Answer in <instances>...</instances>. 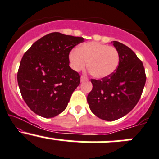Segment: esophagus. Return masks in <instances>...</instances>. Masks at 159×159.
<instances>
[{
    "mask_svg": "<svg viewBox=\"0 0 159 159\" xmlns=\"http://www.w3.org/2000/svg\"><path fill=\"white\" fill-rule=\"evenodd\" d=\"M88 78H87L86 76H84V75H81V81H88Z\"/></svg>",
    "mask_w": 159,
    "mask_h": 159,
    "instance_id": "obj_1",
    "label": "esophagus"
}]
</instances>
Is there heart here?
I'll return each instance as SVG.
<instances>
[{
	"label": "heart",
	"mask_w": 159,
	"mask_h": 159,
	"mask_svg": "<svg viewBox=\"0 0 159 159\" xmlns=\"http://www.w3.org/2000/svg\"><path fill=\"white\" fill-rule=\"evenodd\" d=\"M71 68L76 71L84 69L88 65L92 76L103 78L115 72L120 63L118 50L113 46L91 42L81 45L69 53Z\"/></svg>",
	"instance_id": "1"
}]
</instances>
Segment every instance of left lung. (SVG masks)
Here are the masks:
<instances>
[{
    "label": "left lung",
    "instance_id": "left-lung-1",
    "mask_svg": "<svg viewBox=\"0 0 159 159\" xmlns=\"http://www.w3.org/2000/svg\"><path fill=\"white\" fill-rule=\"evenodd\" d=\"M120 63L110 76L91 79L93 88L88 95L89 107L98 117L113 121L129 113L139 101L146 81L143 61L126 45L113 41Z\"/></svg>",
    "mask_w": 159,
    "mask_h": 159
}]
</instances>
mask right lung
Masks as SVG:
<instances>
[{
  "instance_id": "add662e5",
  "label": "right lung",
  "mask_w": 159,
  "mask_h": 159,
  "mask_svg": "<svg viewBox=\"0 0 159 159\" xmlns=\"http://www.w3.org/2000/svg\"><path fill=\"white\" fill-rule=\"evenodd\" d=\"M83 37L55 32L35 42L23 55L17 82L23 100L32 111L45 118L66 108L81 76L69 66V53Z\"/></svg>"
}]
</instances>
